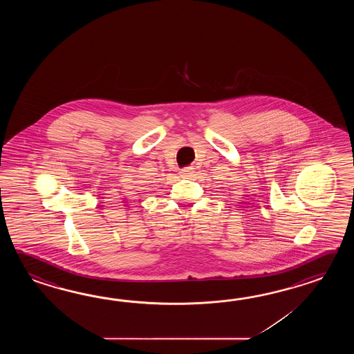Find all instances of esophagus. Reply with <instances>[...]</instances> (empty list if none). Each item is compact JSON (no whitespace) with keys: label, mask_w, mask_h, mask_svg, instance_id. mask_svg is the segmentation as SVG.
<instances>
[{"label":"esophagus","mask_w":354,"mask_h":354,"mask_svg":"<svg viewBox=\"0 0 354 354\" xmlns=\"http://www.w3.org/2000/svg\"><path fill=\"white\" fill-rule=\"evenodd\" d=\"M180 176H182V178H191L194 174H195V171H194V168L192 167H186V168H183L182 171L180 172Z\"/></svg>","instance_id":"34e87169"}]
</instances>
